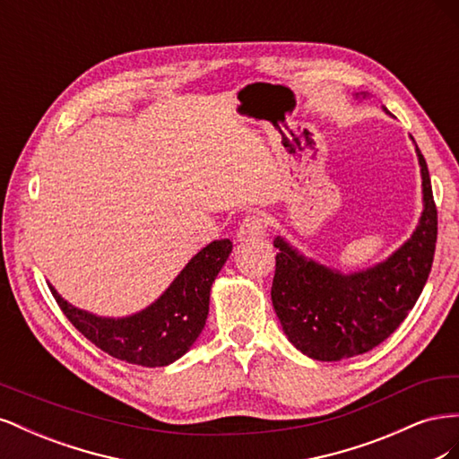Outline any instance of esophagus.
<instances>
[{
  "mask_svg": "<svg viewBox=\"0 0 459 459\" xmlns=\"http://www.w3.org/2000/svg\"><path fill=\"white\" fill-rule=\"evenodd\" d=\"M266 235V216L262 212L247 214L238 230V239L239 241H255Z\"/></svg>",
  "mask_w": 459,
  "mask_h": 459,
  "instance_id": "1",
  "label": "esophagus"
}]
</instances>
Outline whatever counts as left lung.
I'll return each mask as SVG.
<instances>
[{
  "mask_svg": "<svg viewBox=\"0 0 459 459\" xmlns=\"http://www.w3.org/2000/svg\"><path fill=\"white\" fill-rule=\"evenodd\" d=\"M418 157L425 203L420 226L377 266L344 275L300 256L281 238L273 241L280 253L272 302L285 335L302 354L322 362L364 354L394 333L418 302L433 266L438 231L433 187L420 149Z\"/></svg>",
  "mask_w": 459,
  "mask_h": 459,
  "instance_id": "left-lung-1",
  "label": "left lung"
}]
</instances>
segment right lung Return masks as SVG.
Wrapping results in <instances>:
<instances>
[{"mask_svg": "<svg viewBox=\"0 0 459 459\" xmlns=\"http://www.w3.org/2000/svg\"><path fill=\"white\" fill-rule=\"evenodd\" d=\"M233 243L220 239L189 260L174 283L149 308L130 317L110 319L78 310L51 293L59 308L97 349L122 362L160 368L184 356L197 341L208 316L211 287L231 253Z\"/></svg>", "mask_w": 459, "mask_h": 459, "instance_id": "obj_1", "label": "right lung"}]
</instances>
